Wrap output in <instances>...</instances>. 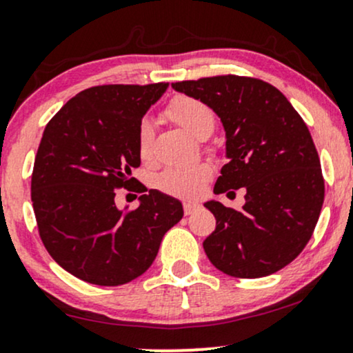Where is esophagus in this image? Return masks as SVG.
Returning a JSON list of instances; mask_svg holds the SVG:
<instances>
[{
    "instance_id": "1",
    "label": "esophagus",
    "mask_w": 353,
    "mask_h": 353,
    "mask_svg": "<svg viewBox=\"0 0 353 353\" xmlns=\"http://www.w3.org/2000/svg\"><path fill=\"white\" fill-rule=\"evenodd\" d=\"M197 209H199V204H197V202H190V201L184 202V214H185V216H190V214H194V210H197Z\"/></svg>"
}]
</instances>
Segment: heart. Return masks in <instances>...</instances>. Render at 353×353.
<instances>
[{
    "label": "heart",
    "instance_id": "heart-1",
    "mask_svg": "<svg viewBox=\"0 0 353 353\" xmlns=\"http://www.w3.org/2000/svg\"><path fill=\"white\" fill-rule=\"evenodd\" d=\"M169 121L188 131L197 139H205L216 128V114L204 101L190 96H176L164 109ZM137 152L143 163L154 157V131L148 121H143L137 131ZM212 176L209 164L197 163L185 168H169L156 177V188L174 197H196Z\"/></svg>",
    "mask_w": 353,
    "mask_h": 353
}]
</instances>
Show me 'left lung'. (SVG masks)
I'll return each mask as SVG.
<instances>
[{"instance_id":"obj_1","label":"left lung","mask_w":353,"mask_h":353,"mask_svg":"<svg viewBox=\"0 0 353 353\" xmlns=\"http://www.w3.org/2000/svg\"><path fill=\"white\" fill-rule=\"evenodd\" d=\"M172 88L204 101L224 125L229 163L214 192L245 188L241 210L217 201L204 204L216 217V230L202 244L209 261L239 279L277 272L310 241L323 204L325 185L309 128L265 81L228 74Z\"/></svg>"}]
</instances>
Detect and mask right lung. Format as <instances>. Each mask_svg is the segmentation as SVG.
<instances>
[{
	"label": "right lung",
	"mask_w": 353,
	"mask_h": 353,
	"mask_svg": "<svg viewBox=\"0 0 353 353\" xmlns=\"http://www.w3.org/2000/svg\"><path fill=\"white\" fill-rule=\"evenodd\" d=\"M168 83L106 84L81 91L44 129L31 177L39 237L64 270L94 285H123L151 267L182 204L144 185L139 208H116L139 168L137 131Z\"/></svg>",
	"instance_id": "right-lung-1"
}]
</instances>
